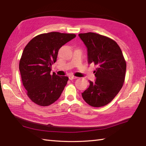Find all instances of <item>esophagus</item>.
I'll use <instances>...</instances> for the list:
<instances>
[{"label":"esophagus","mask_w":146,"mask_h":146,"mask_svg":"<svg viewBox=\"0 0 146 146\" xmlns=\"http://www.w3.org/2000/svg\"><path fill=\"white\" fill-rule=\"evenodd\" d=\"M76 78H77V77H76V76H73V75H70V76H69V79H70V80H73V79H76Z\"/></svg>","instance_id":"esophagus-1"}]
</instances>
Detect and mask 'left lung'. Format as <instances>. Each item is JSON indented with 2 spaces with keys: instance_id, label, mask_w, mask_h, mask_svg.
I'll use <instances>...</instances> for the list:
<instances>
[{
  "instance_id": "8db88e82",
  "label": "left lung",
  "mask_w": 146,
  "mask_h": 146,
  "mask_svg": "<svg viewBox=\"0 0 146 146\" xmlns=\"http://www.w3.org/2000/svg\"><path fill=\"white\" fill-rule=\"evenodd\" d=\"M87 48L88 63H94L98 68L94 71V82L82 96L91 107H100L112 101L123 86L126 63L120 47L107 36L94 33L78 34Z\"/></svg>"
}]
</instances>
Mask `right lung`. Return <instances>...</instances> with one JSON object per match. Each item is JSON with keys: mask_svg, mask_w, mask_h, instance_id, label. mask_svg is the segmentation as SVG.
Masks as SVG:
<instances>
[{"mask_svg": "<svg viewBox=\"0 0 146 146\" xmlns=\"http://www.w3.org/2000/svg\"><path fill=\"white\" fill-rule=\"evenodd\" d=\"M75 37V34L52 32L36 36L25 46L19 70L27 95L36 104L48 106L61 95L69 78L50 74L52 65L60 47Z\"/></svg>", "mask_w": 146, "mask_h": 146, "instance_id": "obj_1", "label": "right lung"}]
</instances>
